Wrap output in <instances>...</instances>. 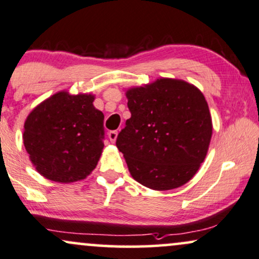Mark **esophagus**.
<instances>
[{
  "instance_id": "obj_1",
  "label": "esophagus",
  "mask_w": 259,
  "mask_h": 259,
  "mask_svg": "<svg viewBox=\"0 0 259 259\" xmlns=\"http://www.w3.org/2000/svg\"><path fill=\"white\" fill-rule=\"evenodd\" d=\"M117 136H118V132H117V130H112V132L108 133V139H110V141H111L112 143L116 142Z\"/></svg>"
}]
</instances>
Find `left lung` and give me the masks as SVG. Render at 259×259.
Masks as SVG:
<instances>
[{
    "mask_svg": "<svg viewBox=\"0 0 259 259\" xmlns=\"http://www.w3.org/2000/svg\"><path fill=\"white\" fill-rule=\"evenodd\" d=\"M132 117L117 138L133 179L154 191L188 182L206 157L212 120L202 93L160 78L126 92Z\"/></svg>",
    "mask_w": 259,
    "mask_h": 259,
    "instance_id": "8db88e82",
    "label": "left lung"
}]
</instances>
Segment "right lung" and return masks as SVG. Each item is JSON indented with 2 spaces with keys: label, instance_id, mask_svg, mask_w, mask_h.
<instances>
[{
  "label": "right lung",
  "instance_id": "obj_1",
  "mask_svg": "<svg viewBox=\"0 0 259 259\" xmlns=\"http://www.w3.org/2000/svg\"><path fill=\"white\" fill-rule=\"evenodd\" d=\"M94 95L59 92L31 111L24 124V146L46 179L71 183L85 179L104 148V113Z\"/></svg>",
  "mask_w": 259,
  "mask_h": 259
}]
</instances>
